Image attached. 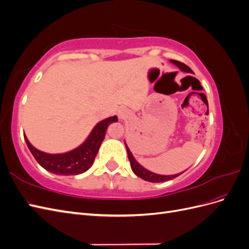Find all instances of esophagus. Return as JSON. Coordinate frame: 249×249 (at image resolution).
I'll use <instances>...</instances> for the list:
<instances>
[{
    "mask_svg": "<svg viewBox=\"0 0 249 249\" xmlns=\"http://www.w3.org/2000/svg\"><path fill=\"white\" fill-rule=\"evenodd\" d=\"M127 114H129V112H127V110L124 109V108H120V109L118 110V117H119L120 119L125 118V117L127 116Z\"/></svg>",
    "mask_w": 249,
    "mask_h": 249,
    "instance_id": "34e87169",
    "label": "esophagus"
}]
</instances>
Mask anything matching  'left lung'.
Segmentation results:
<instances>
[{"label": "left lung", "mask_w": 249, "mask_h": 249, "mask_svg": "<svg viewBox=\"0 0 249 249\" xmlns=\"http://www.w3.org/2000/svg\"><path fill=\"white\" fill-rule=\"evenodd\" d=\"M170 62L173 63L175 65H177L178 69L182 71H185V72H192V70L190 69L189 66H187L186 64L179 62V61H177V60H170ZM124 145H125V148H126V153H127V157H129V160H130V163H131V168L133 170V172L136 175L137 177L141 178L142 179L144 180H147V182H152V183H161V182H166V180H169V179H173L176 178L177 177H178L179 175H182V173L184 172H180V173H177V175H172V176H162V175H158V173H155V172H152L147 170L146 168H144L143 166H141V165L136 161V159H135L134 156L132 155V153L130 152V148L127 147L126 143L124 142Z\"/></svg>", "instance_id": "1"}]
</instances>
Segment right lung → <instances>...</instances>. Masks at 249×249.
<instances>
[{
	"label": "right lung",
	"mask_w": 249,
	"mask_h": 249,
	"mask_svg": "<svg viewBox=\"0 0 249 249\" xmlns=\"http://www.w3.org/2000/svg\"><path fill=\"white\" fill-rule=\"evenodd\" d=\"M116 122L117 116H112L97 123L80 146L63 154L43 153L30 143L26 135L24 137L30 152L44 169L59 176H77L92 166L109 124Z\"/></svg>",
	"instance_id": "1"
}]
</instances>
